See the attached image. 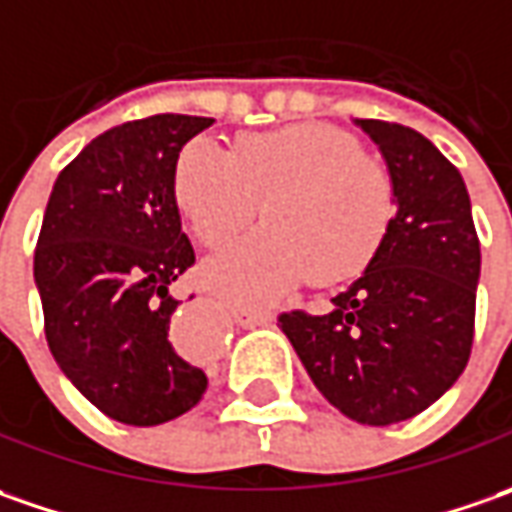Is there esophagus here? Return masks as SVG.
I'll list each match as a JSON object with an SVG mask.
<instances>
[{"mask_svg":"<svg viewBox=\"0 0 512 512\" xmlns=\"http://www.w3.org/2000/svg\"><path fill=\"white\" fill-rule=\"evenodd\" d=\"M232 317H235V323L246 328H260V326H269L274 317L269 311H255V309H246V306H235L232 309Z\"/></svg>","mask_w":512,"mask_h":512,"instance_id":"esophagus-1","label":"esophagus"}]
</instances>
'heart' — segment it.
<instances>
[{"mask_svg":"<svg viewBox=\"0 0 512 512\" xmlns=\"http://www.w3.org/2000/svg\"><path fill=\"white\" fill-rule=\"evenodd\" d=\"M172 192L209 249L229 246L263 203L269 226L203 269L212 289L255 306L311 274L331 283L360 272L394 218L385 164L328 124L246 135L235 152L192 144L175 164Z\"/></svg>","mask_w":512,"mask_h":512,"instance_id":"b5f03b06","label":"heart"}]
</instances>
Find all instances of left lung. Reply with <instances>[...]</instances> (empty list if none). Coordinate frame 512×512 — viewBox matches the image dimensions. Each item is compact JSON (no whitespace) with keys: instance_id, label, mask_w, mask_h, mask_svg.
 I'll use <instances>...</instances> for the list:
<instances>
[{"instance_id":"1","label":"left lung","mask_w":512,"mask_h":512,"mask_svg":"<svg viewBox=\"0 0 512 512\" xmlns=\"http://www.w3.org/2000/svg\"><path fill=\"white\" fill-rule=\"evenodd\" d=\"M354 124L385 158L397 212L365 272L326 314L289 311L277 326L340 414L394 425L422 414L465 371L482 252L459 169L411 127Z\"/></svg>"}]
</instances>
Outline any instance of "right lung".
<instances>
[{"instance_id":"obj_1","label":"right lung","mask_w":512,"mask_h":512,"mask_svg":"<svg viewBox=\"0 0 512 512\" xmlns=\"http://www.w3.org/2000/svg\"><path fill=\"white\" fill-rule=\"evenodd\" d=\"M201 115H150L93 138L59 172L33 255L45 337L64 377L115 422L150 428L201 402L178 354L169 286L195 263L172 192Z\"/></svg>"}]
</instances>
